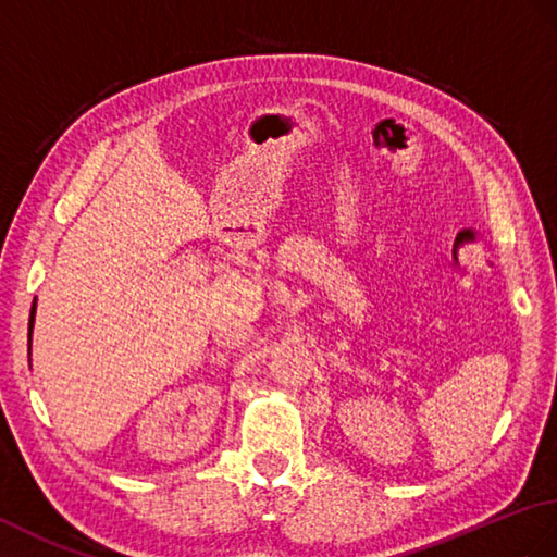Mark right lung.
Here are the masks:
<instances>
[{
	"mask_svg": "<svg viewBox=\"0 0 557 557\" xmlns=\"http://www.w3.org/2000/svg\"><path fill=\"white\" fill-rule=\"evenodd\" d=\"M33 320H35V304H33V313H30V327H28V342H30V332H33Z\"/></svg>",
	"mask_w": 557,
	"mask_h": 557,
	"instance_id": "add662e5",
	"label": "right lung"
}]
</instances>
